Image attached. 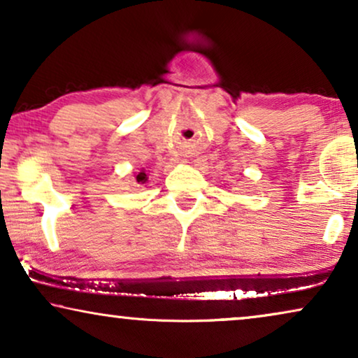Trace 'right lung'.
Segmentation results:
<instances>
[{"label":"right lung","instance_id":"right-lung-1","mask_svg":"<svg viewBox=\"0 0 358 358\" xmlns=\"http://www.w3.org/2000/svg\"><path fill=\"white\" fill-rule=\"evenodd\" d=\"M146 180H148V178H146V174L143 173V171L136 174V182H138V184H145Z\"/></svg>","mask_w":358,"mask_h":358}]
</instances>
